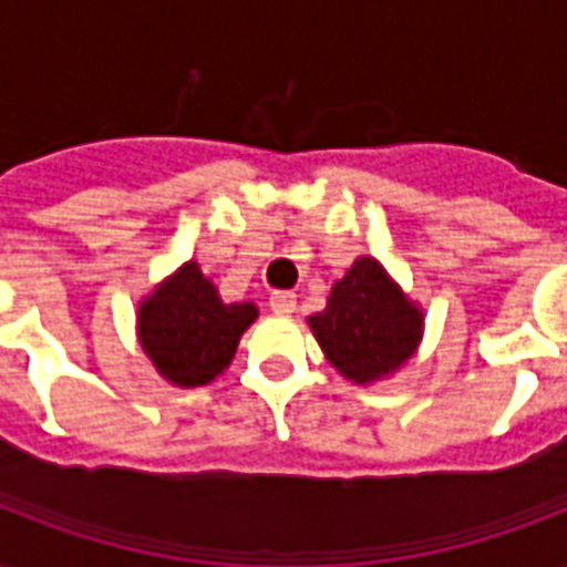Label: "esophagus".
Segmentation results:
<instances>
[{
  "instance_id": "esophagus-1",
  "label": "esophagus",
  "mask_w": 567,
  "mask_h": 567,
  "mask_svg": "<svg viewBox=\"0 0 567 567\" xmlns=\"http://www.w3.org/2000/svg\"><path fill=\"white\" fill-rule=\"evenodd\" d=\"M270 309H274L276 315H291V311L297 309V293L274 291L270 293Z\"/></svg>"
}]
</instances>
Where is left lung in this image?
Wrapping results in <instances>:
<instances>
[{"instance_id":"8db88e82","label":"left lung","mask_w":567,"mask_h":567,"mask_svg":"<svg viewBox=\"0 0 567 567\" xmlns=\"http://www.w3.org/2000/svg\"><path fill=\"white\" fill-rule=\"evenodd\" d=\"M309 327L341 377L359 385L403 368L423 336V311L385 274L377 258H355Z\"/></svg>"}]
</instances>
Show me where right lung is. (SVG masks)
<instances>
[{
    "label": "right lung",
    "instance_id": "obj_1",
    "mask_svg": "<svg viewBox=\"0 0 567 567\" xmlns=\"http://www.w3.org/2000/svg\"><path fill=\"white\" fill-rule=\"evenodd\" d=\"M256 318L252 302H223L212 279L188 261L141 302L137 338L167 382L196 388L229 368L244 329Z\"/></svg>",
    "mask_w": 567,
    "mask_h": 567
}]
</instances>
